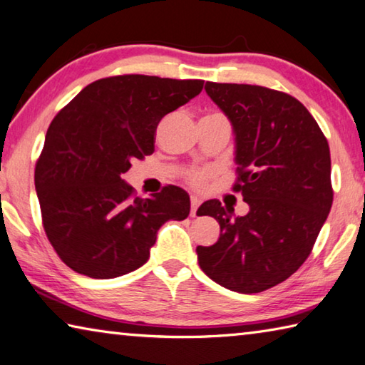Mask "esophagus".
I'll return each instance as SVG.
<instances>
[{
    "mask_svg": "<svg viewBox=\"0 0 365 365\" xmlns=\"http://www.w3.org/2000/svg\"><path fill=\"white\" fill-rule=\"evenodd\" d=\"M190 202H191V217H195V215H196V210H197V207H200L201 201H200V197H196V196H191Z\"/></svg>",
    "mask_w": 365,
    "mask_h": 365,
    "instance_id": "esophagus-1",
    "label": "esophagus"
}]
</instances>
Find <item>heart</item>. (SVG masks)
Returning a JSON list of instances; mask_svg holds the SVG:
<instances>
[{
  "mask_svg": "<svg viewBox=\"0 0 365 365\" xmlns=\"http://www.w3.org/2000/svg\"><path fill=\"white\" fill-rule=\"evenodd\" d=\"M210 175H212V172L209 169H193V170H188L187 174H185V182H187L190 187L201 190L205 187V183L209 182Z\"/></svg>",
  "mask_w": 365,
  "mask_h": 365,
  "instance_id": "b5f03b06",
  "label": "heart"
}]
</instances>
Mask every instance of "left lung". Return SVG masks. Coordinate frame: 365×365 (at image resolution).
<instances>
[{
	"instance_id": "obj_1",
	"label": "left lung",
	"mask_w": 365,
	"mask_h": 365,
	"mask_svg": "<svg viewBox=\"0 0 365 365\" xmlns=\"http://www.w3.org/2000/svg\"><path fill=\"white\" fill-rule=\"evenodd\" d=\"M205 92L233 124V191L250 210L233 217L220 201H205L197 214L215 218L220 237L196 247L197 262L220 286L258 294L292 276L313 250L334 201L329 143L304 105L286 92L210 81Z\"/></svg>"
}]
</instances>
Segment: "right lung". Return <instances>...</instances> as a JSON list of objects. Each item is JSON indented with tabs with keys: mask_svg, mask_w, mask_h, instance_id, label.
Returning <instances> with one entry per match:
<instances>
[{
	"mask_svg": "<svg viewBox=\"0 0 365 365\" xmlns=\"http://www.w3.org/2000/svg\"><path fill=\"white\" fill-rule=\"evenodd\" d=\"M202 79L118 75L91 83L58 111L35 165L46 236L79 274L111 279L148 260L156 233L185 220L175 185L143 200L121 175L155 151L156 128L202 91Z\"/></svg>",
	"mask_w": 365,
	"mask_h": 365,
	"instance_id": "add662e5",
	"label": "right lung"
}]
</instances>
